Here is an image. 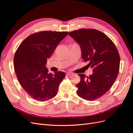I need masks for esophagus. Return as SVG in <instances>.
I'll list each match as a JSON object with an SVG mask.
<instances>
[{"mask_svg":"<svg viewBox=\"0 0 133 133\" xmlns=\"http://www.w3.org/2000/svg\"><path fill=\"white\" fill-rule=\"evenodd\" d=\"M73 75V73H70V72H68V73H66V75H68V76H71V75Z\"/></svg>","mask_w":133,"mask_h":133,"instance_id":"esophagus-1","label":"esophagus"}]
</instances>
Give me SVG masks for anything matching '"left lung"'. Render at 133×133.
Masks as SVG:
<instances>
[{
    "label": "left lung",
    "instance_id": "1",
    "mask_svg": "<svg viewBox=\"0 0 133 133\" xmlns=\"http://www.w3.org/2000/svg\"><path fill=\"white\" fill-rule=\"evenodd\" d=\"M81 48L82 57L92 74H79L80 82L76 85L79 96L87 100L101 97L109 90L118 75L120 56L114 43L102 32L80 29L69 33Z\"/></svg>",
    "mask_w": 133,
    "mask_h": 133
}]
</instances>
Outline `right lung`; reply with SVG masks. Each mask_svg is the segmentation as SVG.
Wrapping results in <instances>:
<instances>
[{"label": "right lung", "instance_id": "1", "mask_svg": "<svg viewBox=\"0 0 133 133\" xmlns=\"http://www.w3.org/2000/svg\"><path fill=\"white\" fill-rule=\"evenodd\" d=\"M68 33L44 31L34 33L20 44L15 52L14 66L18 81L27 94L37 101L53 98L65 78L63 71L48 73L46 64Z\"/></svg>", "mask_w": 133, "mask_h": 133}]
</instances>
